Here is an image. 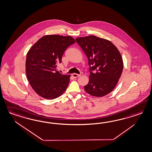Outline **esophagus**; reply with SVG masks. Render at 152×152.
Instances as JSON below:
<instances>
[{
    "mask_svg": "<svg viewBox=\"0 0 152 152\" xmlns=\"http://www.w3.org/2000/svg\"><path fill=\"white\" fill-rule=\"evenodd\" d=\"M72 76L73 77H74V78H78L79 76H80V74H78L74 73L72 74Z\"/></svg>",
    "mask_w": 152,
    "mask_h": 152,
    "instance_id": "obj_1",
    "label": "esophagus"
}]
</instances>
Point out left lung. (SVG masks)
<instances>
[{
  "label": "left lung",
  "mask_w": 152,
  "mask_h": 152,
  "mask_svg": "<svg viewBox=\"0 0 152 152\" xmlns=\"http://www.w3.org/2000/svg\"><path fill=\"white\" fill-rule=\"evenodd\" d=\"M77 42L86 55L89 66V79L84 90L101 97L111 92L123 72V58L118 48L109 40L88 36L78 37Z\"/></svg>",
  "instance_id": "8db88e82"
}]
</instances>
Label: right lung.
<instances>
[{"label":"right lung","mask_w":152,"mask_h":152,"mask_svg":"<svg viewBox=\"0 0 152 152\" xmlns=\"http://www.w3.org/2000/svg\"><path fill=\"white\" fill-rule=\"evenodd\" d=\"M75 42L70 36L46 35L28 51L26 76L34 92L42 98H58L66 89L70 75L60 73L57 67L65 50Z\"/></svg>","instance_id":"1"}]
</instances>
